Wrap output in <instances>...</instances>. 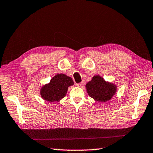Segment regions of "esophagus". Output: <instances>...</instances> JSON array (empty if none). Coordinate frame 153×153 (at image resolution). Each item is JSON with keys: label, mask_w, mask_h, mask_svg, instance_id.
<instances>
[{"label": "esophagus", "mask_w": 153, "mask_h": 153, "mask_svg": "<svg viewBox=\"0 0 153 153\" xmlns=\"http://www.w3.org/2000/svg\"><path fill=\"white\" fill-rule=\"evenodd\" d=\"M83 84H84V82H80V83H77L76 85H77V87H79V88H82V86L83 85Z\"/></svg>", "instance_id": "1"}]
</instances>
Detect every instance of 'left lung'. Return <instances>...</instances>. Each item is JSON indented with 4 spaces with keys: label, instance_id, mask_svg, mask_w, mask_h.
<instances>
[{
    "label": "left lung",
    "instance_id": "1",
    "mask_svg": "<svg viewBox=\"0 0 153 153\" xmlns=\"http://www.w3.org/2000/svg\"><path fill=\"white\" fill-rule=\"evenodd\" d=\"M86 91L95 101L105 103L116 94L117 87L112 82H107L99 75H95L91 80L86 83Z\"/></svg>",
    "mask_w": 153,
    "mask_h": 153
}]
</instances>
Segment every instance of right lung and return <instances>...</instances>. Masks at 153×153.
Returning <instances> with one entry per match:
<instances>
[{
    "label": "right lung",
    "mask_w": 153,
    "mask_h": 153,
    "mask_svg": "<svg viewBox=\"0 0 153 153\" xmlns=\"http://www.w3.org/2000/svg\"><path fill=\"white\" fill-rule=\"evenodd\" d=\"M74 84L71 77L64 74H57L48 83H46L40 88V96L48 102H59L65 96L69 87Z\"/></svg>",
    "instance_id": "add662e5"
}]
</instances>
